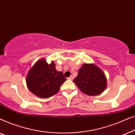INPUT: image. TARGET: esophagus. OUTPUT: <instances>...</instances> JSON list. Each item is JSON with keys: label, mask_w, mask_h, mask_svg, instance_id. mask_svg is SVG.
I'll list each match as a JSON object with an SVG mask.
<instances>
[{"label": "esophagus", "mask_w": 135, "mask_h": 135, "mask_svg": "<svg viewBox=\"0 0 135 135\" xmlns=\"http://www.w3.org/2000/svg\"><path fill=\"white\" fill-rule=\"evenodd\" d=\"M73 79H74V77L73 76V75H71L69 77H68V79H69V80H73Z\"/></svg>", "instance_id": "1"}]
</instances>
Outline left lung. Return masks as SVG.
<instances>
[{
  "mask_svg": "<svg viewBox=\"0 0 135 135\" xmlns=\"http://www.w3.org/2000/svg\"><path fill=\"white\" fill-rule=\"evenodd\" d=\"M73 82L82 93L88 96L100 95L107 87L104 73L95 64H84Z\"/></svg>",
  "mask_w": 135,
  "mask_h": 135,
  "instance_id": "8db88e82",
  "label": "left lung"
}]
</instances>
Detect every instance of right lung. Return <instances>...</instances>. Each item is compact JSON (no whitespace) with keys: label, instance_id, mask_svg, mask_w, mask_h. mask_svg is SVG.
I'll return each mask as SVG.
<instances>
[{"label":"right lung","instance_id":"add662e5","mask_svg":"<svg viewBox=\"0 0 135 135\" xmlns=\"http://www.w3.org/2000/svg\"><path fill=\"white\" fill-rule=\"evenodd\" d=\"M66 80L62 72L56 71L55 64H48L45 58L38 60L26 75L27 87L37 97L48 98L56 95Z\"/></svg>","mask_w":135,"mask_h":135}]
</instances>
